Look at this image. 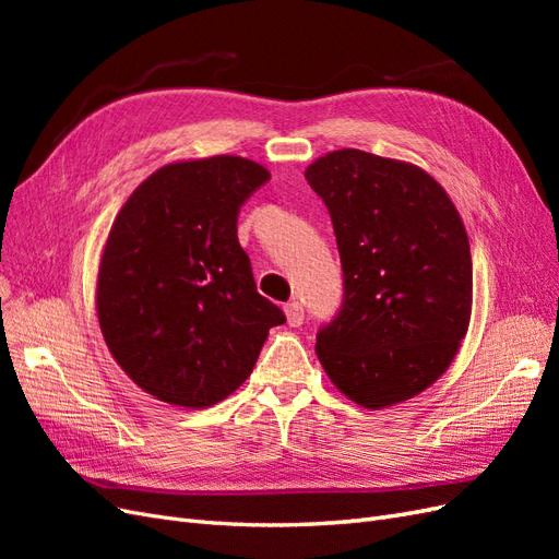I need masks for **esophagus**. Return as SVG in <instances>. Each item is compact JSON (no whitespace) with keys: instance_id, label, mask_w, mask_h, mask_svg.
Returning a JSON list of instances; mask_svg holds the SVG:
<instances>
[{"instance_id":"1","label":"esophagus","mask_w":559,"mask_h":559,"mask_svg":"<svg viewBox=\"0 0 559 559\" xmlns=\"http://www.w3.org/2000/svg\"><path fill=\"white\" fill-rule=\"evenodd\" d=\"M284 314H286V321H289V326H300L302 321H306V310H302V306H300L298 300L286 302Z\"/></svg>"}]
</instances>
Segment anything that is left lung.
<instances>
[{
  "label": "left lung",
  "mask_w": 559,
  "mask_h": 559,
  "mask_svg": "<svg viewBox=\"0 0 559 559\" xmlns=\"http://www.w3.org/2000/svg\"><path fill=\"white\" fill-rule=\"evenodd\" d=\"M306 179L324 200L343 302L317 331L333 384L364 408L411 399L445 373L471 317V249L460 214L415 165L343 148Z\"/></svg>",
  "instance_id": "1"
}]
</instances>
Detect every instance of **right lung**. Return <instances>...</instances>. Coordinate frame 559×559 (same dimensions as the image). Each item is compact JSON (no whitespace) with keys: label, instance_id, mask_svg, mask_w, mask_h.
I'll return each instance as SVG.
<instances>
[{"label":"right lung","instance_id":"1","mask_svg":"<svg viewBox=\"0 0 559 559\" xmlns=\"http://www.w3.org/2000/svg\"><path fill=\"white\" fill-rule=\"evenodd\" d=\"M270 179L238 156L173 163L118 212L97 275L105 341L144 392L207 408L251 373L284 312L257 292L240 207Z\"/></svg>","mask_w":559,"mask_h":559}]
</instances>
